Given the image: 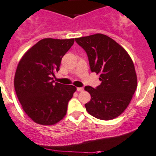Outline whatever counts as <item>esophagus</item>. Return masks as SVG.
Here are the masks:
<instances>
[{
	"instance_id": "34e87169",
	"label": "esophagus",
	"mask_w": 156,
	"mask_h": 156,
	"mask_svg": "<svg viewBox=\"0 0 156 156\" xmlns=\"http://www.w3.org/2000/svg\"><path fill=\"white\" fill-rule=\"evenodd\" d=\"M77 91H84V88H77Z\"/></svg>"
}]
</instances>
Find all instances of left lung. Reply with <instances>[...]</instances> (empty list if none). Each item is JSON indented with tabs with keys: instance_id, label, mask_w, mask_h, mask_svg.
Here are the masks:
<instances>
[{
	"instance_id": "obj_1",
	"label": "left lung",
	"mask_w": 156,
	"mask_h": 156,
	"mask_svg": "<svg viewBox=\"0 0 156 156\" xmlns=\"http://www.w3.org/2000/svg\"><path fill=\"white\" fill-rule=\"evenodd\" d=\"M85 49L92 72L99 74L101 85L85 86L91 100L85 104L91 115L112 120L129 106L137 88V75L132 58L115 41L102 34L75 38Z\"/></svg>"
}]
</instances>
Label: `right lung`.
I'll return each mask as SVG.
<instances>
[{
  "instance_id": "right-lung-1",
  "label": "right lung",
  "mask_w": 156,
  "mask_h": 156,
  "mask_svg": "<svg viewBox=\"0 0 156 156\" xmlns=\"http://www.w3.org/2000/svg\"><path fill=\"white\" fill-rule=\"evenodd\" d=\"M75 39L44 38L25 52L14 75V89L21 107L31 120L52 126L66 115L69 100L77 88L52 81L62 58Z\"/></svg>"
}]
</instances>
